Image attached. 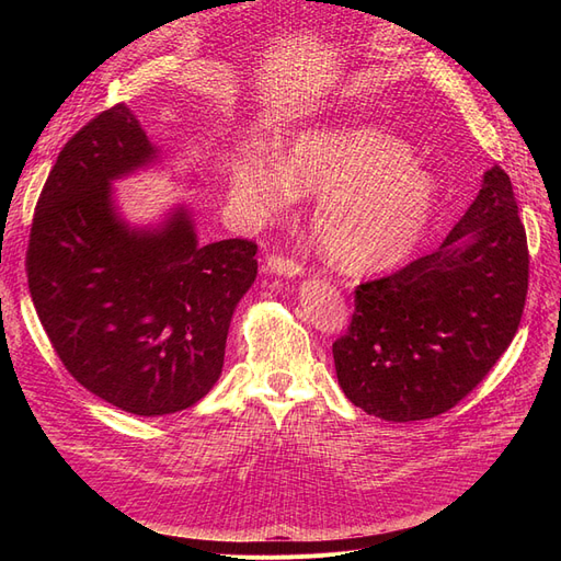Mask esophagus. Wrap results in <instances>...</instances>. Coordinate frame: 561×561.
<instances>
[{"label": "esophagus", "instance_id": "esophagus-1", "mask_svg": "<svg viewBox=\"0 0 561 561\" xmlns=\"http://www.w3.org/2000/svg\"><path fill=\"white\" fill-rule=\"evenodd\" d=\"M266 274L271 276H285V278H299L304 274V266L290 257H280V254H274V257H268L266 266H264Z\"/></svg>", "mask_w": 561, "mask_h": 561}]
</instances>
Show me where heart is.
I'll use <instances>...</instances> for the list:
<instances>
[{"instance_id":"heart-1","label":"heart","mask_w":561,"mask_h":561,"mask_svg":"<svg viewBox=\"0 0 561 561\" xmlns=\"http://www.w3.org/2000/svg\"><path fill=\"white\" fill-rule=\"evenodd\" d=\"M231 190L257 217L290 208L295 190L322 194L313 233L351 274L396 266L416 250L437 210V184L404 142L369 126L311 128L287 142L283 163L248 149L233 159Z\"/></svg>"}]
</instances>
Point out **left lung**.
Wrapping results in <instances>:
<instances>
[{
  "label": "left lung",
  "instance_id": "1",
  "mask_svg": "<svg viewBox=\"0 0 561 561\" xmlns=\"http://www.w3.org/2000/svg\"><path fill=\"white\" fill-rule=\"evenodd\" d=\"M529 290V248L511 178L482 190L431 254L355 287L332 344L346 398L383 421H421L463 400L511 346Z\"/></svg>",
  "mask_w": 561,
  "mask_h": 561
}]
</instances>
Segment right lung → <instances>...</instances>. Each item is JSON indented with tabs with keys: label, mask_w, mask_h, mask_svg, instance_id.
<instances>
[{
	"label": "right lung",
	"mask_w": 561,
	"mask_h": 561,
	"mask_svg": "<svg viewBox=\"0 0 561 561\" xmlns=\"http://www.w3.org/2000/svg\"><path fill=\"white\" fill-rule=\"evenodd\" d=\"M161 163L145 128L114 105L62 147L37 201L27 285L65 369L138 416L196 404L222 375L231 316L257 278V245H201L186 206L133 227L114 182Z\"/></svg>",
	"instance_id": "obj_1"
}]
</instances>
